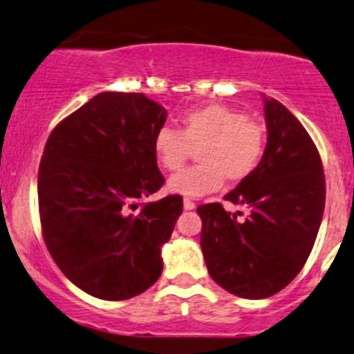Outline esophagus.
<instances>
[{"label": "esophagus", "instance_id": "obj_1", "mask_svg": "<svg viewBox=\"0 0 354 354\" xmlns=\"http://www.w3.org/2000/svg\"><path fill=\"white\" fill-rule=\"evenodd\" d=\"M183 206H185L186 211H191V209H194V206H196V205H194V203L191 201L189 198H185V201H183Z\"/></svg>", "mask_w": 354, "mask_h": 354}]
</instances>
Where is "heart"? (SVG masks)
Segmentation results:
<instances>
[{"instance_id": "1", "label": "heart", "mask_w": 354, "mask_h": 354, "mask_svg": "<svg viewBox=\"0 0 354 354\" xmlns=\"http://www.w3.org/2000/svg\"><path fill=\"white\" fill-rule=\"evenodd\" d=\"M180 131L163 126L153 138L158 163L178 171L196 148L198 166L174 174L168 188L185 196H203L219 189L226 178L239 183L256 171L266 149L261 124L239 109L225 104H205L185 111L178 120Z\"/></svg>"}]
</instances>
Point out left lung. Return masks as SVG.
I'll use <instances>...</instances> for the list:
<instances>
[{"label":"left lung","instance_id":"1","mask_svg":"<svg viewBox=\"0 0 354 354\" xmlns=\"http://www.w3.org/2000/svg\"><path fill=\"white\" fill-rule=\"evenodd\" d=\"M268 129L263 160L225 196L248 208L230 213L219 203L198 206L201 250L211 278L231 295L263 299L301 271L324 211V174L315 143L279 101L263 98Z\"/></svg>","mask_w":354,"mask_h":354}]
</instances>
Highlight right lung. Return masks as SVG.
I'll use <instances>...</instances> for the list:
<instances>
[{
    "instance_id": "right-lung-1",
    "label": "right lung",
    "mask_w": 354,
    "mask_h": 354,
    "mask_svg": "<svg viewBox=\"0 0 354 354\" xmlns=\"http://www.w3.org/2000/svg\"><path fill=\"white\" fill-rule=\"evenodd\" d=\"M165 121L166 109L143 93L104 91L64 118L44 146V243L63 274L95 298H133L163 271L161 246L183 213L181 196L136 209L165 183L153 151Z\"/></svg>"
}]
</instances>
